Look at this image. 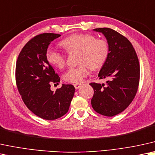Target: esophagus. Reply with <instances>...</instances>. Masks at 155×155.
<instances>
[{"instance_id":"esophagus-1","label":"esophagus","mask_w":155,"mask_h":155,"mask_svg":"<svg viewBox=\"0 0 155 155\" xmlns=\"http://www.w3.org/2000/svg\"><path fill=\"white\" fill-rule=\"evenodd\" d=\"M74 87H75L76 89H79L80 87H81V84H80V83H76V84H74Z\"/></svg>"}]
</instances>
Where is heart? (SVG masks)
Segmentation results:
<instances>
[{
	"label": "heart",
	"mask_w": 155,
	"mask_h": 155,
	"mask_svg": "<svg viewBox=\"0 0 155 155\" xmlns=\"http://www.w3.org/2000/svg\"><path fill=\"white\" fill-rule=\"evenodd\" d=\"M69 54L77 53L79 65L71 67L64 74V81L69 83L81 81L89 74V69H100L108 58L109 46L104 38H96L94 36L87 34H74L64 39L60 43ZM46 59L51 65L63 68L66 63L64 54L54 49L47 50Z\"/></svg>",
	"instance_id": "1"
}]
</instances>
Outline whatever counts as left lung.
<instances>
[{
    "label": "left lung",
    "instance_id": "left-lung-1",
    "mask_svg": "<svg viewBox=\"0 0 155 155\" xmlns=\"http://www.w3.org/2000/svg\"><path fill=\"white\" fill-rule=\"evenodd\" d=\"M104 35L109 54L101 68L99 79H109L104 84L92 82L94 89L91 103L95 111L113 117L123 111L134 99L140 83V68L137 55L126 37L109 28H95Z\"/></svg>",
    "mask_w": 155,
    "mask_h": 155
}]
</instances>
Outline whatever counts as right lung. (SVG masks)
Here are the masks:
<instances>
[{"label":"right lung","mask_w":155,"mask_h":155,"mask_svg":"<svg viewBox=\"0 0 155 155\" xmlns=\"http://www.w3.org/2000/svg\"><path fill=\"white\" fill-rule=\"evenodd\" d=\"M60 34L45 33L26 43L18 55L15 66V81L22 100L29 110L46 120H54L66 114L75 88L63 84L54 92L51 85L60 77L46 59L48 45Z\"/></svg>","instance_id":"add662e5"}]
</instances>
